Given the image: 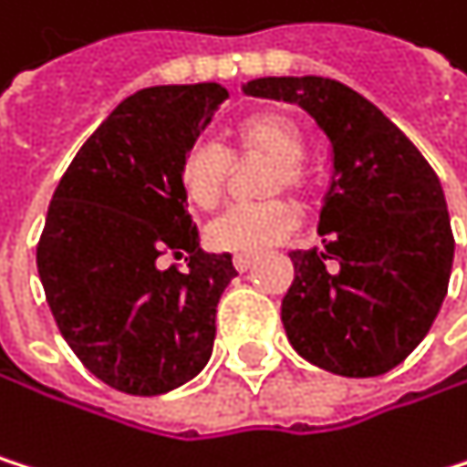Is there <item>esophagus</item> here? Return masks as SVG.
<instances>
[{
	"label": "esophagus",
	"mask_w": 467,
	"mask_h": 467,
	"mask_svg": "<svg viewBox=\"0 0 467 467\" xmlns=\"http://www.w3.org/2000/svg\"><path fill=\"white\" fill-rule=\"evenodd\" d=\"M254 260H257L254 254H235V257H232V265H235V271L244 274V271H249L254 265Z\"/></svg>",
	"instance_id": "esophagus-1"
}]
</instances>
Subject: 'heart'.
<instances>
[{
  "instance_id": "1",
  "label": "heart",
  "mask_w": 467,
  "mask_h": 467,
  "mask_svg": "<svg viewBox=\"0 0 467 467\" xmlns=\"http://www.w3.org/2000/svg\"><path fill=\"white\" fill-rule=\"evenodd\" d=\"M235 146L241 151H257L276 165L268 177V191H305V174L298 162L305 157V138L282 113H254L235 127ZM229 174V160L215 143H196L182 165V193L196 210H213L221 202ZM296 226V210L285 199H268L257 204H235L207 226V244L218 252L257 254L282 241Z\"/></svg>"
}]
</instances>
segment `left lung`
Masks as SVG:
<instances>
[{
  "label": "left lung",
  "instance_id": "8db88e82",
  "mask_svg": "<svg viewBox=\"0 0 467 467\" xmlns=\"http://www.w3.org/2000/svg\"><path fill=\"white\" fill-rule=\"evenodd\" d=\"M244 93L298 105L332 146L324 249L290 252V346L337 377L388 374L426 337L449 290L454 235L438 174L377 105L337 79L260 77Z\"/></svg>",
  "mask_w": 467,
  "mask_h": 467
}]
</instances>
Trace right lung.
Listing matches in <instances>:
<instances>
[{
  "label": "right lung",
  "instance_id": "1",
  "mask_svg": "<svg viewBox=\"0 0 467 467\" xmlns=\"http://www.w3.org/2000/svg\"><path fill=\"white\" fill-rule=\"evenodd\" d=\"M226 96L218 82L127 96L52 196L38 244L47 302L79 362L121 393H169L213 354L218 298L238 271L232 254L199 249L182 165Z\"/></svg>",
  "mask_w": 467,
  "mask_h": 467
}]
</instances>
